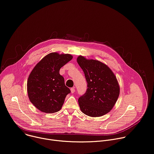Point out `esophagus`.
<instances>
[{
  "label": "esophagus",
  "mask_w": 154,
  "mask_h": 154,
  "mask_svg": "<svg viewBox=\"0 0 154 154\" xmlns=\"http://www.w3.org/2000/svg\"><path fill=\"white\" fill-rule=\"evenodd\" d=\"M70 91H71V93H72V94H73V93L75 92V89L74 88H71V89H70Z\"/></svg>",
  "instance_id": "34e87169"
}]
</instances>
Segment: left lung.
I'll use <instances>...</instances> for the list:
<instances>
[{"instance_id":"8db88e82","label":"left lung","mask_w":154,"mask_h":154,"mask_svg":"<svg viewBox=\"0 0 154 154\" xmlns=\"http://www.w3.org/2000/svg\"><path fill=\"white\" fill-rule=\"evenodd\" d=\"M77 62L86 77L88 89L78 99L81 111L90 117H100L114 107L120 94L117 79L106 64L79 56Z\"/></svg>"}]
</instances>
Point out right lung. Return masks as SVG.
Listing matches in <instances>:
<instances>
[{"label":"right lung","instance_id":"right-lung-1","mask_svg":"<svg viewBox=\"0 0 154 154\" xmlns=\"http://www.w3.org/2000/svg\"><path fill=\"white\" fill-rule=\"evenodd\" d=\"M73 59L69 54L51 53L33 68L27 82L29 98L38 110L46 113L59 111L70 89L59 74L60 68Z\"/></svg>","mask_w":154,"mask_h":154}]
</instances>
